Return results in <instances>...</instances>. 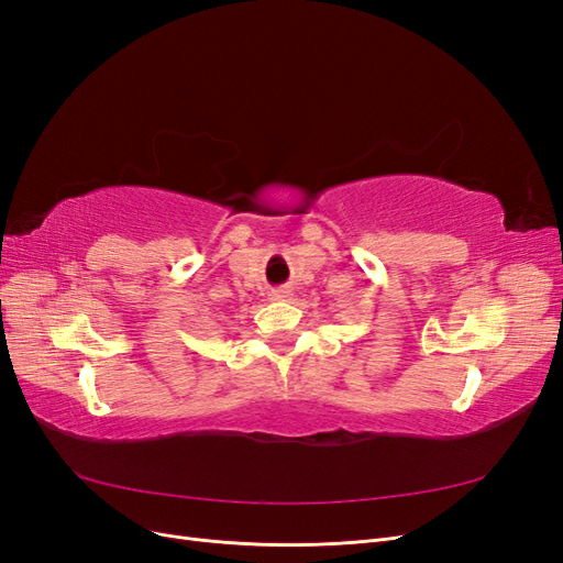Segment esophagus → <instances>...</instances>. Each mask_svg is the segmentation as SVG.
I'll return each instance as SVG.
<instances>
[{"label":"esophagus","mask_w":563,"mask_h":563,"mask_svg":"<svg viewBox=\"0 0 563 563\" xmlns=\"http://www.w3.org/2000/svg\"><path fill=\"white\" fill-rule=\"evenodd\" d=\"M291 298V288L282 286V288H272L269 291V300H288Z\"/></svg>","instance_id":"1"}]
</instances>
